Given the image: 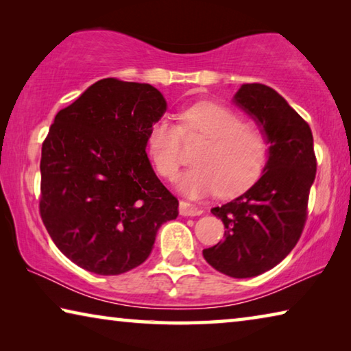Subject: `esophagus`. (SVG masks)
<instances>
[{
  "label": "esophagus",
  "instance_id": "1",
  "mask_svg": "<svg viewBox=\"0 0 351 351\" xmlns=\"http://www.w3.org/2000/svg\"><path fill=\"white\" fill-rule=\"evenodd\" d=\"M179 213H180V216H199V214L204 213V210L195 205L188 204V202H185V200H180L179 202Z\"/></svg>",
  "mask_w": 351,
  "mask_h": 351
}]
</instances>
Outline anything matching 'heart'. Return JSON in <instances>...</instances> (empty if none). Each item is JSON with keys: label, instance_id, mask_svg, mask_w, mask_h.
I'll return each instance as SVG.
<instances>
[{"label": "heart", "instance_id": "b5f03b06", "mask_svg": "<svg viewBox=\"0 0 351 351\" xmlns=\"http://www.w3.org/2000/svg\"><path fill=\"white\" fill-rule=\"evenodd\" d=\"M205 138L194 154V166L180 177L179 186L191 197L214 193L234 195L262 176L271 143L267 132L247 123L242 114L217 103H195L180 114V125L162 117L152 123L146 147L157 174L176 179L183 163L182 138Z\"/></svg>", "mask_w": 351, "mask_h": 351}]
</instances>
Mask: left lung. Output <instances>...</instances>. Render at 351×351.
Instances as JSON below:
<instances>
[{
    "label": "left lung",
    "instance_id": "1",
    "mask_svg": "<svg viewBox=\"0 0 351 351\" xmlns=\"http://www.w3.org/2000/svg\"><path fill=\"white\" fill-rule=\"evenodd\" d=\"M234 100L267 132L271 151L262 177L247 193L211 210L226 231L204 257L217 271L245 279L274 268L296 247L317 163L308 123L274 89L243 84Z\"/></svg>",
    "mask_w": 351,
    "mask_h": 351
}]
</instances>
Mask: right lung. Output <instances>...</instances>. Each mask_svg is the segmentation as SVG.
<instances>
[{"label":"right lung","mask_w":351,"mask_h":351,"mask_svg":"<svg viewBox=\"0 0 351 351\" xmlns=\"http://www.w3.org/2000/svg\"><path fill=\"white\" fill-rule=\"evenodd\" d=\"M165 110L154 86L103 78L55 115L41 147L40 214L78 267L101 276L138 267L179 214L146 156Z\"/></svg>","instance_id":"1"}]
</instances>
